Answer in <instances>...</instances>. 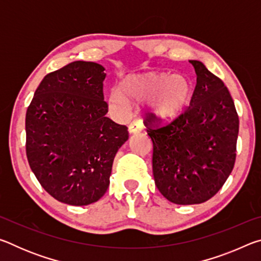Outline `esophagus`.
Instances as JSON below:
<instances>
[{
  "label": "esophagus",
  "mask_w": 261,
  "mask_h": 261,
  "mask_svg": "<svg viewBox=\"0 0 261 261\" xmlns=\"http://www.w3.org/2000/svg\"><path fill=\"white\" fill-rule=\"evenodd\" d=\"M143 129H144L143 122L139 120H134L129 125V131L131 134H138V132H140Z\"/></svg>",
  "instance_id": "esophagus-1"
}]
</instances>
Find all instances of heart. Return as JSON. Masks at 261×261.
Returning <instances> with one entry per match:
<instances>
[{
    "label": "heart",
    "mask_w": 261,
    "mask_h": 261,
    "mask_svg": "<svg viewBox=\"0 0 261 261\" xmlns=\"http://www.w3.org/2000/svg\"><path fill=\"white\" fill-rule=\"evenodd\" d=\"M192 95L189 78L183 74L149 71L132 74L120 83L109 94V102L117 109H125L129 102L141 103L152 100L153 113L162 121L174 120L188 107Z\"/></svg>",
    "instance_id": "b5f03b06"
}]
</instances>
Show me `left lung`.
Returning <instances> with one entry per match:
<instances>
[{
    "label": "left lung",
    "mask_w": 261,
    "mask_h": 261,
    "mask_svg": "<svg viewBox=\"0 0 261 261\" xmlns=\"http://www.w3.org/2000/svg\"><path fill=\"white\" fill-rule=\"evenodd\" d=\"M190 106L161 125L155 115L145 125L153 141V176L162 196L177 205L201 204L218 193L232 171L240 120L228 88L199 61Z\"/></svg>",
    "instance_id": "8db88e82"
}]
</instances>
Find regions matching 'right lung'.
Here are the masks:
<instances>
[{
    "label": "right lung",
    "mask_w": 261,
    "mask_h": 261,
    "mask_svg": "<svg viewBox=\"0 0 261 261\" xmlns=\"http://www.w3.org/2000/svg\"><path fill=\"white\" fill-rule=\"evenodd\" d=\"M105 68L74 61L48 73L26 112V155L35 177L56 200L98 201L109 187L114 158L129 138L106 117Z\"/></svg>",
    "instance_id": "1"
}]
</instances>
